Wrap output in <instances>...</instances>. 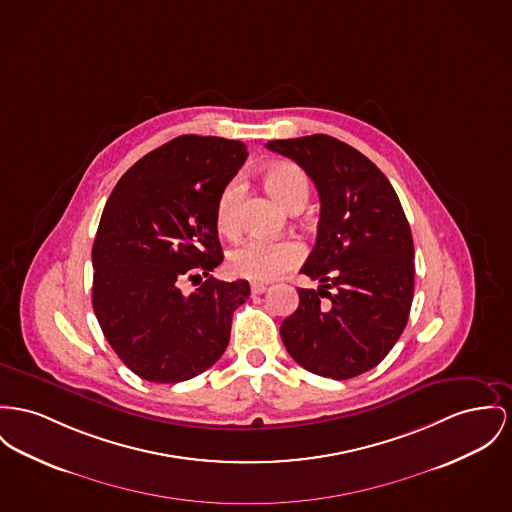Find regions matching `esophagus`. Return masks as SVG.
I'll return each mask as SVG.
<instances>
[{
  "label": "esophagus",
  "mask_w": 512,
  "mask_h": 512,
  "mask_svg": "<svg viewBox=\"0 0 512 512\" xmlns=\"http://www.w3.org/2000/svg\"><path fill=\"white\" fill-rule=\"evenodd\" d=\"M268 291V287L264 285V283H252L250 285V293L252 295H262V293H266Z\"/></svg>",
  "instance_id": "obj_1"
}]
</instances>
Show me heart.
I'll return each mask as SVG.
<instances>
[{
  "label": "heart",
  "instance_id": "b5f03b06",
  "mask_svg": "<svg viewBox=\"0 0 512 512\" xmlns=\"http://www.w3.org/2000/svg\"><path fill=\"white\" fill-rule=\"evenodd\" d=\"M264 184L287 209L305 205L308 200V178L293 163H275L264 172ZM239 178L229 180L219 192L215 204V225L221 233L233 235L239 227ZM305 256L303 246L293 239H260L248 237L237 242L227 254L231 273L250 281H270L295 268Z\"/></svg>",
  "mask_w": 512,
  "mask_h": 512
}]
</instances>
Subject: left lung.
Segmentation results:
<instances>
[{"instance_id": "left-lung-1", "label": "left lung", "mask_w": 512, "mask_h": 512, "mask_svg": "<svg viewBox=\"0 0 512 512\" xmlns=\"http://www.w3.org/2000/svg\"><path fill=\"white\" fill-rule=\"evenodd\" d=\"M266 147L293 159L320 196L318 237L301 270L320 287L299 289V307L279 330L283 345L314 375H363L408 324L415 252L406 213L375 163L336 137Z\"/></svg>"}]
</instances>
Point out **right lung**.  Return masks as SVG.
<instances>
[{
	"mask_svg": "<svg viewBox=\"0 0 512 512\" xmlns=\"http://www.w3.org/2000/svg\"><path fill=\"white\" fill-rule=\"evenodd\" d=\"M242 141L180 136L141 157L112 190L93 242V310L124 365L149 382L204 373L227 349L246 279L217 281L215 204L239 172ZM207 276L186 296L184 280Z\"/></svg>",
	"mask_w": 512,
	"mask_h": 512,
	"instance_id": "add662e5",
	"label": "right lung"
}]
</instances>
